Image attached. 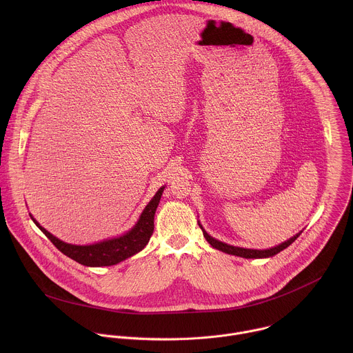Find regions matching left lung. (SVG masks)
Wrapping results in <instances>:
<instances>
[{
  "label": "left lung",
  "instance_id": "1",
  "mask_svg": "<svg viewBox=\"0 0 353 353\" xmlns=\"http://www.w3.org/2000/svg\"><path fill=\"white\" fill-rule=\"evenodd\" d=\"M199 228L203 229L204 237L207 239V241H208L214 248H218V250L223 251V253H228V254H232V256H237V257H243V259H267V257H272V256L278 254L279 251H282V250H285L286 247H289V245L300 236V233H299V234L293 236L292 239L286 240L285 243H282V244H279V245H276V247H272V248H270V250H251V248H241V247H234V245H229V244H226V243H222V241H219V240L211 237L201 225H199Z\"/></svg>",
  "mask_w": 353,
  "mask_h": 353
}]
</instances>
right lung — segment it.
Segmentation results:
<instances>
[{"label":"right lung","instance_id":"obj_1","mask_svg":"<svg viewBox=\"0 0 353 353\" xmlns=\"http://www.w3.org/2000/svg\"><path fill=\"white\" fill-rule=\"evenodd\" d=\"M163 188L165 187H161L155 196L149 201V204L145 207L139 216V221L128 233L90 245H75L64 243L41 228L33 218L32 219L36 226L50 239V241L67 257L86 267H109L137 254L138 251H141L148 244L150 236L154 233V218Z\"/></svg>","mask_w":353,"mask_h":353}]
</instances>
